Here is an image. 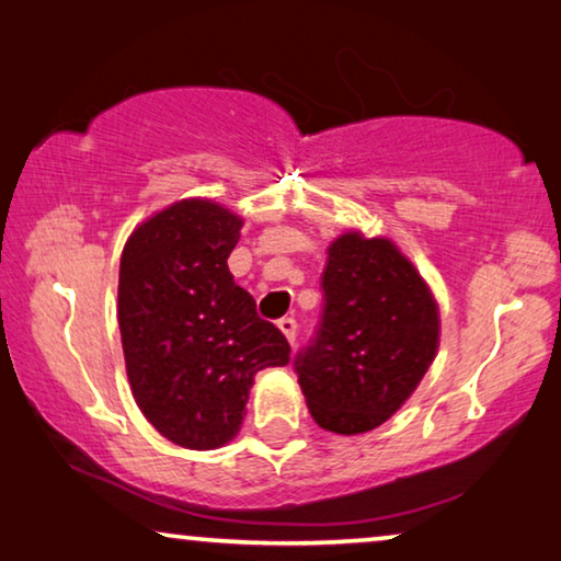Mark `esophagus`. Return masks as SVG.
Here are the masks:
<instances>
[{
    "instance_id": "esophagus-1",
    "label": "esophagus",
    "mask_w": 561,
    "mask_h": 561,
    "mask_svg": "<svg viewBox=\"0 0 561 561\" xmlns=\"http://www.w3.org/2000/svg\"><path fill=\"white\" fill-rule=\"evenodd\" d=\"M277 327L282 329V334L287 336V342L295 346V342H297V319L295 317H284V319H279Z\"/></svg>"
}]
</instances>
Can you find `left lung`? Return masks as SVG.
Instances as JSON below:
<instances>
[{
  "label": "left lung",
  "instance_id": "left-lung-1",
  "mask_svg": "<svg viewBox=\"0 0 561 561\" xmlns=\"http://www.w3.org/2000/svg\"><path fill=\"white\" fill-rule=\"evenodd\" d=\"M322 314L295 357L312 420L362 434L385 424L437 354V305L387 239L342 234L322 272Z\"/></svg>",
  "mask_w": 561,
  "mask_h": 561
}]
</instances>
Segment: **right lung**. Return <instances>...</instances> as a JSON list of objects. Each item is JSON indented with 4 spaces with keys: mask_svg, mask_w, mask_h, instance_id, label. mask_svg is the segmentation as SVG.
<instances>
[{
    "mask_svg": "<svg viewBox=\"0 0 561 561\" xmlns=\"http://www.w3.org/2000/svg\"><path fill=\"white\" fill-rule=\"evenodd\" d=\"M242 219L176 202L129 237L119 264V332L141 414L169 442L215 449L239 432L249 387L284 367L289 344L256 314L227 260Z\"/></svg>",
    "mask_w": 561,
    "mask_h": 561,
    "instance_id": "obj_1",
    "label": "right lung"
}]
</instances>
